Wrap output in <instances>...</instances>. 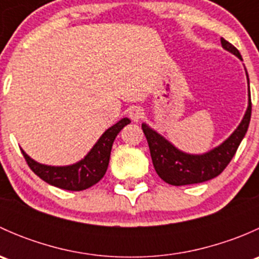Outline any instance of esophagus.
<instances>
[{"mask_svg":"<svg viewBox=\"0 0 259 259\" xmlns=\"http://www.w3.org/2000/svg\"><path fill=\"white\" fill-rule=\"evenodd\" d=\"M143 115H144V111L139 106H133V108L129 109V117L133 121H139L143 117Z\"/></svg>","mask_w":259,"mask_h":259,"instance_id":"obj_1","label":"esophagus"}]
</instances>
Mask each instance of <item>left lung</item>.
<instances>
[{"label":"left lung","instance_id":"left-lung-1","mask_svg":"<svg viewBox=\"0 0 259 259\" xmlns=\"http://www.w3.org/2000/svg\"><path fill=\"white\" fill-rule=\"evenodd\" d=\"M221 42L222 48L242 60L239 51L232 44L224 40L223 37L221 38ZM245 75L248 82V106L244 116L237 129L221 145L215 146L207 153H184L171 144L169 140H166L163 135L143 122L142 129L148 140L153 165L158 176L164 182L177 187L197 184L215 178L226 169L244 138L250 121L252 103H250L249 79H248L247 70Z\"/></svg>","mask_w":259,"mask_h":259}]
</instances>
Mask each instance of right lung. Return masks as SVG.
<instances>
[{"mask_svg":"<svg viewBox=\"0 0 259 259\" xmlns=\"http://www.w3.org/2000/svg\"><path fill=\"white\" fill-rule=\"evenodd\" d=\"M127 124H130V120L127 117H122L121 120H119L116 124L105 130V133L99 138L98 142L83 156V159L71 165H46V164L33 160L22 149L21 151L31 170L46 183L65 190L79 192V190L93 187L105 176L115 138L119 134L120 130Z\"/></svg>","mask_w":259,"mask_h":259,"instance_id":"add662e5","label":"right lung"}]
</instances>
